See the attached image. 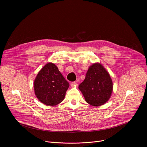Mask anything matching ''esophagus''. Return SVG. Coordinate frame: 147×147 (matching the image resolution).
Masks as SVG:
<instances>
[{"mask_svg": "<svg viewBox=\"0 0 147 147\" xmlns=\"http://www.w3.org/2000/svg\"><path fill=\"white\" fill-rule=\"evenodd\" d=\"M70 85H71V87H75V86H76V85H77V83L76 82H72L71 83V84H70Z\"/></svg>", "mask_w": 147, "mask_h": 147, "instance_id": "1", "label": "esophagus"}]
</instances>
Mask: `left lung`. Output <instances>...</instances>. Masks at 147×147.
<instances>
[{
	"label": "left lung",
	"instance_id": "left-lung-1",
	"mask_svg": "<svg viewBox=\"0 0 147 147\" xmlns=\"http://www.w3.org/2000/svg\"><path fill=\"white\" fill-rule=\"evenodd\" d=\"M79 89L87 103L98 107L105 104L110 98L113 83L104 66L94 63L89 67L85 79L79 84Z\"/></svg>",
	"mask_w": 147,
	"mask_h": 147
}]
</instances>
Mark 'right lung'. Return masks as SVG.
<instances>
[{
    "instance_id": "add662e5",
    "label": "right lung",
    "mask_w": 147,
    "mask_h": 147,
    "mask_svg": "<svg viewBox=\"0 0 147 147\" xmlns=\"http://www.w3.org/2000/svg\"><path fill=\"white\" fill-rule=\"evenodd\" d=\"M69 83L52 63L46 64L38 73L34 81L37 98L47 105H57L63 101Z\"/></svg>"
}]
</instances>
